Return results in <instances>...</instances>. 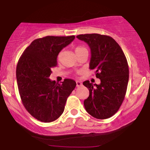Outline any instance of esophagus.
Here are the masks:
<instances>
[{"label": "esophagus", "instance_id": "obj_1", "mask_svg": "<svg viewBox=\"0 0 150 150\" xmlns=\"http://www.w3.org/2000/svg\"><path fill=\"white\" fill-rule=\"evenodd\" d=\"M76 85H77V86H82V83L81 82V81H76Z\"/></svg>", "mask_w": 150, "mask_h": 150}]
</instances>
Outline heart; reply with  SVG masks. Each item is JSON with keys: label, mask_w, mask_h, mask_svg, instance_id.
Here are the masks:
<instances>
[{"label": "heart", "mask_w": 150, "mask_h": 150, "mask_svg": "<svg viewBox=\"0 0 150 150\" xmlns=\"http://www.w3.org/2000/svg\"><path fill=\"white\" fill-rule=\"evenodd\" d=\"M84 49H86V48H84V47H82V46H78V47H76V48H75V54H78V53H79V52H81V51H82L83 50H84ZM60 57V55L59 56V57Z\"/></svg>", "instance_id": "1"}]
</instances>
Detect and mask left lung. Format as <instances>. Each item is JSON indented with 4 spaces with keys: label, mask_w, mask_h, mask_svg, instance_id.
Here are the masks:
<instances>
[{
    "label": "left lung",
    "mask_w": 150,
    "mask_h": 150,
    "mask_svg": "<svg viewBox=\"0 0 150 150\" xmlns=\"http://www.w3.org/2000/svg\"><path fill=\"white\" fill-rule=\"evenodd\" d=\"M77 38L90 47L89 68L101 81L99 85L88 81L83 83L89 90V96L84 100L85 109L95 118H109L119 110L126 93L129 70L125 56L110 36L93 33Z\"/></svg>",
    "instance_id": "left-lung-1"
}]
</instances>
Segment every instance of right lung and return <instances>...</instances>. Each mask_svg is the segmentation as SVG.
Segmentation results:
<instances>
[{"instance_id":"1","label":"right lung","mask_w":150,"mask_h":150,"mask_svg":"<svg viewBox=\"0 0 150 150\" xmlns=\"http://www.w3.org/2000/svg\"><path fill=\"white\" fill-rule=\"evenodd\" d=\"M75 38L46 36L36 39L18 62L16 73L21 99L28 112L40 121L50 122L59 118L76 86L72 79H64L62 84L49 79L59 52Z\"/></svg>"}]
</instances>
